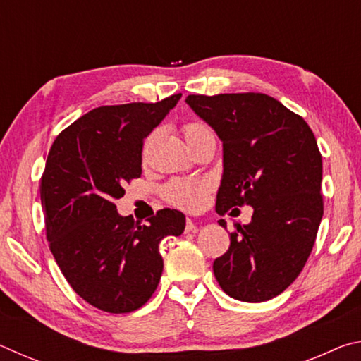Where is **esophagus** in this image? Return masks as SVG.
<instances>
[{"mask_svg": "<svg viewBox=\"0 0 361 361\" xmlns=\"http://www.w3.org/2000/svg\"><path fill=\"white\" fill-rule=\"evenodd\" d=\"M185 232H197V226H195L192 223V219H186V228H185Z\"/></svg>", "mask_w": 361, "mask_h": 361, "instance_id": "34e87169", "label": "esophagus"}]
</instances>
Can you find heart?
<instances>
[{
	"instance_id": "heart-1",
	"label": "heart",
	"mask_w": 361,
	"mask_h": 361,
	"mask_svg": "<svg viewBox=\"0 0 361 361\" xmlns=\"http://www.w3.org/2000/svg\"><path fill=\"white\" fill-rule=\"evenodd\" d=\"M183 135L186 142H192L204 133H209L210 129L202 122H186L181 127ZM210 191V183L207 180H194V178H175L169 183L164 189L166 200L173 207H178L181 210H197L204 205L207 192Z\"/></svg>"
}]
</instances>
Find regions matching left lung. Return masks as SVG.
Instances as JSON below:
<instances>
[{
    "instance_id": "8db88e82",
    "label": "left lung",
    "mask_w": 361,
    "mask_h": 361,
    "mask_svg": "<svg viewBox=\"0 0 361 361\" xmlns=\"http://www.w3.org/2000/svg\"><path fill=\"white\" fill-rule=\"evenodd\" d=\"M186 103L223 142L218 215L253 207L252 221L234 224L229 250L213 262L218 283L239 301L276 298L302 271L323 216L314 132L266 94L188 95Z\"/></svg>"
}]
</instances>
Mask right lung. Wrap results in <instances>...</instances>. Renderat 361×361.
Wrapping results in <instances>:
<instances>
[{"label":"right lung","instance_id":"add662e5","mask_svg":"<svg viewBox=\"0 0 361 361\" xmlns=\"http://www.w3.org/2000/svg\"><path fill=\"white\" fill-rule=\"evenodd\" d=\"M180 97L95 108L49 151L39 188L49 248L71 288L103 312L148 302L164 269L159 243L185 231L178 210H159L148 224L116 210L124 186L142 176L145 138Z\"/></svg>","mask_w":361,"mask_h":361}]
</instances>
